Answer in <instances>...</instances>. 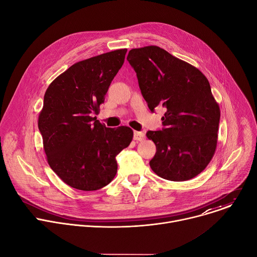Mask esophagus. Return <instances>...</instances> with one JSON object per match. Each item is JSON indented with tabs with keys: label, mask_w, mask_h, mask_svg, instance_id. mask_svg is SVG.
Instances as JSON below:
<instances>
[{
	"label": "esophagus",
	"mask_w": 257,
	"mask_h": 257,
	"mask_svg": "<svg viewBox=\"0 0 257 257\" xmlns=\"http://www.w3.org/2000/svg\"><path fill=\"white\" fill-rule=\"evenodd\" d=\"M133 138H134V140H136V141H142V140L145 138V135H144V133H142V132L134 131Z\"/></svg>",
	"instance_id": "obj_1"
}]
</instances>
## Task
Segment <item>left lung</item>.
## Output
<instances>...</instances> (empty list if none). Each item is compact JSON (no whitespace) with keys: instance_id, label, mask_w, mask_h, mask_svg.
<instances>
[{"instance_id":"left-lung-1","label":"left lung","mask_w":257,"mask_h":257,"mask_svg":"<svg viewBox=\"0 0 257 257\" xmlns=\"http://www.w3.org/2000/svg\"><path fill=\"white\" fill-rule=\"evenodd\" d=\"M127 60L151 111L166 108L163 128L146 132L157 148L152 170L170 181L194 178L213 157L221 117L208 80L192 65L156 46L133 49Z\"/></svg>"}]
</instances>
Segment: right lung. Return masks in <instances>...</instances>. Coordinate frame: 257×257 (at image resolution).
I'll list each match as a JSON object with an SVG mask.
<instances>
[{"mask_svg": "<svg viewBox=\"0 0 257 257\" xmlns=\"http://www.w3.org/2000/svg\"><path fill=\"white\" fill-rule=\"evenodd\" d=\"M126 49L72 65L48 87L39 129L52 170L67 185L98 190L116 176V157L132 141L129 127L107 128L92 118L124 64Z\"/></svg>", "mask_w": 257, "mask_h": 257, "instance_id": "right-lung-1", "label": "right lung"}]
</instances>
